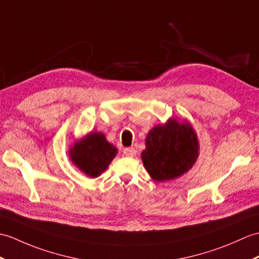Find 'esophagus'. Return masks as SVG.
Here are the masks:
<instances>
[{"mask_svg":"<svg viewBox=\"0 0 259 259\" xmlns=\"http://www.w3.org/2000/svg\"><path fill=\"white\" fill-rule=\"evenodd\" d=\"M136 152H137V150L135 148H125L123 150V153H124V155H127V157H135Z\"/></svg>","mask_w":259,"mask_h":259,"instance_id":"1","label":"esophagus"}]
</instances>
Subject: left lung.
<instances>
[{
    "instance_id": "obj_1",
    "label": "left lung",
    "mask_w": 259,
    "mask_h": 259,
    "mask_svg": "<svg viewBox=\"0 0 259 259\" xmlns=\"http://www.w3.org/2000/svg\"><path fill=\"white\" fill-rule=\"evenodd\" d=\"M200 154L195 130L188 120L170 118L148 132L141 159L149 176L164 182L188 173Z\"/></svg>"
}]
</instances>
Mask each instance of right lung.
I'll return each instance as SVG.
<instances>
[{
	"mask_svg": "<svg viewBox=\"0 0 259 259\" xmlns=\"http://www.w3.org/2000/svg\"><path fill=\"white\" fill-rule=\"evenodd\" d=\"M118 153L117 148L108 142L101 132H89L77 139L68 150L69 159L77 169L87 177L96 179L107 170Z\"/></svg>",
	"mask_w": 259,
	"mask_h": 259,
	"instance_id": "right-lung-1",
	"label": "right lung"
}]
</instances>
